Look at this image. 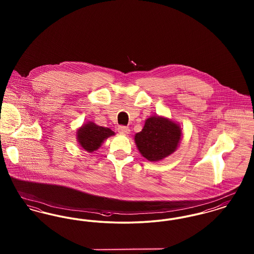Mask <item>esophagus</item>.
I'll return each instance as SVG.
<instances>
[{
	"label": "esophagus",
	"instance_id": "esophagus-1",
	"mask_svg": "<svg viewBox=\"0 0 254 254\" xmlns=\"http://www.w3.org/2000/svg\"><path fill=\"white\" fill-rule=\"evenodd\" d=\"M117 130H118V132L121 133V134H128L130 131L128 127H126V126H119Z\"/></svg>",
	"mask_w": 254,
	"mask_h": 254
}]
</instances>
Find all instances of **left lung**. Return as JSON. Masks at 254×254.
<instances>
[{"label":"left lung","instance_id":"left-lung-1","mask_svg":"<svg viewBox=\"0 0 254 254\" xmlns=\"http://www.w3.org/2000/svg\"><path fill=\"white\" fill-rule=\"evenodd\" d=\"M181 136L178 125L154 116L148 118L142 131L135 135V143L141 154L148 161H159L174 152Z\"/></svg>","mask_w":254,"mask_h":254}]
</instances>
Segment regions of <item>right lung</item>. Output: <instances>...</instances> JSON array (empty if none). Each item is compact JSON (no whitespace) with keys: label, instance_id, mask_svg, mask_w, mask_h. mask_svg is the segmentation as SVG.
Masks as SVG:
<instances>
[{"label":"right lung","instance_id":"1","mask_svg":"<svg viewBox=\"0 0 254 254\" xmlns=\"http://www.w3.org/2000/svg\"><path fill=\"white\" fill-rule=\"evenodd\" d=\"M111 135H114V132L108 127H99L94 123H88L78 130L77 138L83 148L88 152H92L98 149L104 140Z\"/></svg>","mask_w":254,"mask_h":254}]
</instances>
